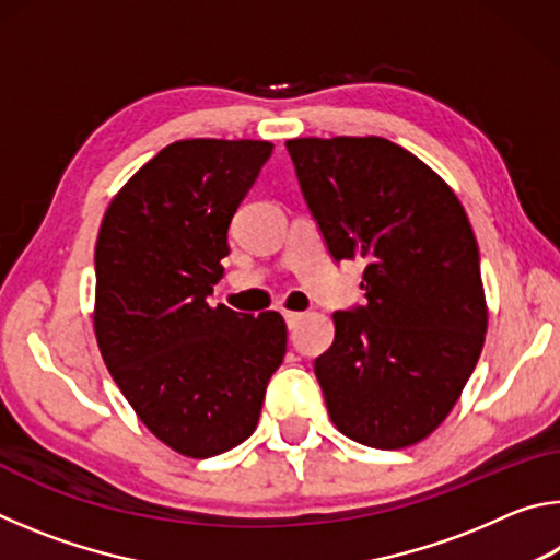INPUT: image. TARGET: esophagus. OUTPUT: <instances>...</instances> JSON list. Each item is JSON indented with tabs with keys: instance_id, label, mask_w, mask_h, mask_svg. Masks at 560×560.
<instances>
[{
	"instance_id": "esophagus-1",
	"label": "esophagus",
	"mask_w": 560,
	"mask_h": 560,
	"mask_svg": "<svg viewBox=\"0 0 560 560\" xmlns=\"http://www.w3.org/2000/svg\"><path fill=\"white\" fill-rule=\"evenodd\" d=\"M283 318H287L289 328H296L303 320V314H299V311H283Z\"/></svg>"
}]
</instances>
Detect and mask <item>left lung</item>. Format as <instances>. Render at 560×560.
I'll return each instance as SVG.
<instances>
[{"label":"left lung","instance_id":"8db88e82","mask_svg":"<svg viewBox=\"0 0 560 560\" xmlns=\"http://www.w3.org/2000/svg\"><path fill=\"white\" fill-rule=\"evenodd\" d=\"M334 261L365 264V306L336 311L314 371L346 438L400 450L462 395L487 334L479 246L447 183L385 138L287 140Z\"/></svg>","mask_w":560,"mask_h":560}]
</instances>
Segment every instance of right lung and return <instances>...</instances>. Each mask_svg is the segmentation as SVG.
Returning <instances> with one entry per match:
<instances>
[{
	"label": "right lung",
	"instance_id": "add662e5",
	"mask_svg": "<svg viewBox=\"0 0 560 560\" xmlns=\"http://www.w3.org/2000/svg\"><path fill=\"white\" fill-rule=\"evenodd\" d=\"M271 150L267 140H177L128 179L98 232L101 355L145 428L185 457L249 438L287 355L277 311L254 318L210 303L232 217Z\"/></svg>",
	"mask_w": 560,
	"mask_h": 560
}]
</instances>
